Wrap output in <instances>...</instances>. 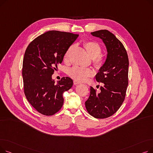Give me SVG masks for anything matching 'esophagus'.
<instances>
[{"label":"esophagus","mask_w":153,"mask_h":153,"mask_svg":"<svg viewBox=\"0 0 153 153\" xmlns=\"http://www.w3.org/2000/svg\"><path fill=\"white\" fill-rule=\"evenodd\" d=\"M74 84L75 85H77V84H79L80 82H78L77 81H76V80H74Z\"/></svg>","instance_id":"34e87169"}]
</instances>
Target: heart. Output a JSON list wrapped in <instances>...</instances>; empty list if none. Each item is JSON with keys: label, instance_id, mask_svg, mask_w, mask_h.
<instances>
[{"label": "heart", "instance_id": "heart-1", "mask_svg": "<svg viewBox=\"0 0 153 153\" xmlns=\"http://www.w3.org/2000/svg\"><path fill=\"white\" fill-rule=\"evenodd\" d=\"M84 47L87 53L93 58V64L97 69H100L105 63V59L100 55L102 53V48L100 45L95 42L89 41L84 43ZM72 49V46L69 47L66 51L64 58L67 59ZM68 75L78 81H84L88 77L94 75V71L89 68H83L79 66H74L68 69Z\"/></svg>", "mask_w": 153, "mask_h": 153}]
</instances>
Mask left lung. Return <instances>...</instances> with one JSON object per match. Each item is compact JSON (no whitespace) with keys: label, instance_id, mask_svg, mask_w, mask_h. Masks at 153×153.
I'll use <instances>...</instances> for the list:
<instances>
[{"label":"left lung","instance_id":"8db88e82","mask_svg":"<svg viewBox=\"0 0 153 153\" xmlns=\"http://www.w3.org/2000/svg\"><path fill=\"white\" fill-rule=\"evenodd\" d=\"M91 34L103 40L108 54L105 64L95 77L97 82H102V85L99 91L91 87V94L85 105L91 115L103 119L115 114L125 100L129 60L123 45L111 32L101 30Z\"/></svg>","mask_w":153,"mask_h":153}]
</instances>
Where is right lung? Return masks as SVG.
Returning <instances> with one entry per match:
<instances>
[{
  "mask_svg": "<svg viewBox=\"0 0 153 153\" xmlns=\"http://www.w3.org/2000/svg\"><path fill=\"white\" fill-rule=\"evenodd\" d=\"M79 34L52 30L38 36L27 46L24 54L22 76L24 93L29 103L39 113L53 115L64 103L62 94L73 84L68 77L57 84L52 74Z\"/></svg>",
  "mask_w": 153,
  "mask_h": 153,
  "instance_id": "obj_1",
  "label": "right lung"
}]
</instances>
